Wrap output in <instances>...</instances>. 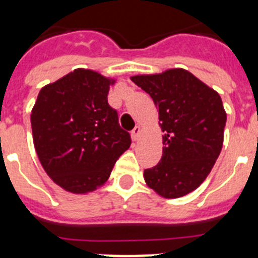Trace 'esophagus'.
<instances>
[{
    "instance_id": "34e87169",
    "label": "esophagus",
    "mask_w": 258,
    "mask_h": 258,
    "mask_svg": "<svg viewBox=\"0 0 258 258\" xmlns=\"http://www.w3.org/2000/svg\"><path fill=\"white\" fill-rule=\"evenodd\" d=\"M141 132H142V129H141V126H136L132 131V140L134 141V142H137V141L140 140L141 137Z\"/></svg>"
}]
</instances>
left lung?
<instances>
[{"label":"left lung","mask_w":258,"mask_h":258,"mask_svg":"<svg viewBox=\"0 0 258 258\" xmlns=\"http://www.w3.org/2000/svg\"><path fill=\"white\" fill-rule=\"evenodd\" d=\"M159 108L161 160L145 169L150 188L166 199L198 188L211 173L223 143L226 112L220 94L182 68L131 77Z\"/></svg>","instance_id":"left-lung-1"}]
</instances>
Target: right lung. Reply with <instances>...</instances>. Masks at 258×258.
<instances>
[{
  "mask_svg": "<svg viewBox=\"0 0 258 258\" xmlns=\"http://www.w3.org/2000/svg\"><path fill=\"white\" fill-rule=\"evenodd\" d=\"M113 83L77 68L38 93L31 113L35 149L47 175L66 191L86 194L102 186L131 147V134L107 101Z\"/></svg>",
  "mask_w": 258,
  "mask_h": 258,
  "instance_id": "1",
  "label": "right lung"
}]
</instances>
